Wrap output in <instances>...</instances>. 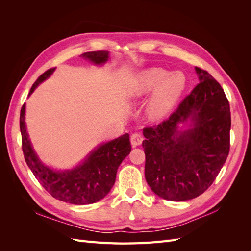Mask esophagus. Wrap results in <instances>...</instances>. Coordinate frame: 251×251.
Returning a JSON list of instances; mask_svg holds the SVG:
<instances>
[{
    "label": "esophagus",
    "mask_w": 251,
    "mask_h": 251,
    "mask_svg": "<svg viewBox=\"0 0 251 251\" xmlns=\"http://www.w3.org/2000/svg\"><path fill=\"white\" fill-rule=\"evenodd\" d=\"M142 140H143V137L139 133H134L131 136V143H132L133 147L140 146V144L142 143Z\"/></svg>",
    "instance_id": "esophagus-1"
}]
</instances>
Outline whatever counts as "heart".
<instances>
[{
    "label": "heart",
    "mask_w": 251,
    "mask_h": 251,
    "mask_svg": "<svg viewBox=\"0 0 251 251\" xmlns=\"http://www.w3.org/2000/svg\"><path fill=\"white\" fill-rule=\"evenodd\" d=\"M185 87L184 75L179 71L169 73L162 68H149L136 79L132 96L139 98L154 90L147 103V115L151 120L162 119L177 103Z\"/></svg>",
    "instance_id": "b5f03b06"
}]
</instances>
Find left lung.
Here are the masks:
<instances>
[{"label":"left lung","instance_id":"8db88e82","mask_svg":"<svg viewBox=\"0 0 251 251\" xmlns=\"http://www.w3.org/2000/svg\"><path fill=\"white\" fill-rule=\"evenodd\" d=\"M195 70L199 83L191 94L168 119L143 128L146 180L157 196L170 201L203 194L229 153V102L207 71Z\"/></svg>","mask_w":251,"mask_h":251}]
</instances>
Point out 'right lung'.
Returning a JSON list of instances; mask_svg holds the SVG:
<instances>
[{
    "mask_svg": "<svg viewBox=\"0 0 251 251\" xmlns=\"http://www.w3.org/2000/svg\"><path fill=\"white\" fill-rule=\"evenodd\" d=\"M80 56L94 65H103L109 59V51L86 52ZM54 70L55 68L47 70L36 79L29 96ZM25 109L24 103L20 114L22 149L27 165L42 186L53 198L75 205L92 204L104 198L115 183L120 163L132 150L128 134L100 144L75 168L56 171L43 163L33 150L26 127Z\"/></svg>",
    "mask_w": 251,
    "mask_h": 251,
    "instance_id": "add662e5",
    "label": "right lung"
}]
</instances>
